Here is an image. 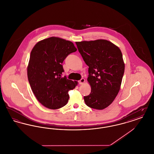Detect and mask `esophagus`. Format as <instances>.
Masks as SVG:
<instances>
[{
    "label": "esophagus",
    "mask_w": 154,
    "mask_h": 154,
    "mask_svg": "<svg viewBox=\"0 0 154 154\" xmlns=\"http://www.w3.org/2000/svg\"><path fill=\"white\" fill-rule=\"evenodd\" d=\"M84 82H85V79H83V78H82L79 81V84H81V85L83 84L84 83Z\"/></svg>",
    "instance_id": "esophagus-1"
}]
</instances>
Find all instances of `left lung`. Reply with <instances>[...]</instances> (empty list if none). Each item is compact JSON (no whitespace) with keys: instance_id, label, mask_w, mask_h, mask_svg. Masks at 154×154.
Segmentation results:
<instances>
[{"instance_id":"obj_1","label":"left lung","mask_w":154,"mask_h":154,"mask_svg":"<svg viewBox=\"0 0 154 154\" xmlns=\"http://www.w3.org/2000/svg\"><path fill=\"white\" fill-rule=\"evenodd\" d=\"M79 51L88 65L87 80L91 92L84 96L88 107L103 110L114 101L121 88L125 70L119 47L103 39L75 42Z\"/></svg>"}]
</instances>
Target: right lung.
<instances>
[{
  "instance_id": "right-lung-1",
  "label": "right lung",
  "mask_w": 154,
  "mask_h": 154,
  "mask_svg": "<svg viewBox=\"0 0 154 154\" xmlns=\"http://www.w3.org/2000/svg\"><path fill=\"white\" fill-rule=\"evenodd\" d=\"M76 51L72 42L57 37L42 40L33 48L27 67L28 79L37 100L45 107L55 110L65 106L69 91L77 85V81L62 77V63Z\"/></svg>"
}]
</instances>
